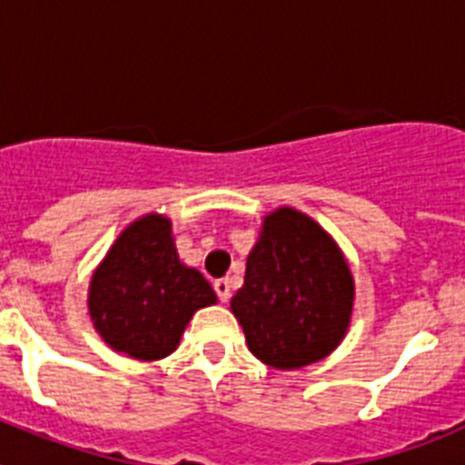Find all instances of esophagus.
Listing matches in <instances>:
<instances>
[{
	"instance_id": "1",
	"label": "esophagus",
	"mask_w": 465,
	"mask_h": 465,
	"mask_svg": "<svg viewBox=\"0 0 465 465\" xmlns=\"http://www.w3.org/2000/svg\"><path fill=\"white\" fill-rule=\"evenodd\" d=\"M213 291H216V295H219L221 302H228V300H230V282H228V279H216V282H213Z\"/></svg>"
}]
</instances>
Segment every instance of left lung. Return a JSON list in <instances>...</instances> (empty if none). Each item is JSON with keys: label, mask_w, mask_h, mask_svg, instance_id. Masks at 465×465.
Returning <instances> with one entry per match:
<instances>
[{"label": "left lung", "mask_w": 465, "mask_h": 465, "mask_svg": "<svg viewBox=\"0 0 465 465\" xmlns=\"http://www.w3.org/2000/svg\"><path fill=\"white\" fill-rule=\"evenodd\" d=\"M354 295V274L338 242L307 213L279 207L262 216L230 310L258 361L298 371L340 347Z\"/></svg>", "instance_id": "1"}]
</instances>
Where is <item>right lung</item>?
<instances>
[{"label": "right lung", "instance_id": "obj_1", "mask_svg": "<svg viewBox=\"0 0 465 465\" xmlns=\"http://www.w3.org/2000/svg\"><path fill=\"white\" fill-rule=\"evenodd\" d=\"M209 305H216V293L182 262L172 221L155 212L123 230L88 286L94 331L114 351L137 361L170 356L193 314Z\"/></svg>", "mask_w": 465, "mask_h": 465}]
</instances>
